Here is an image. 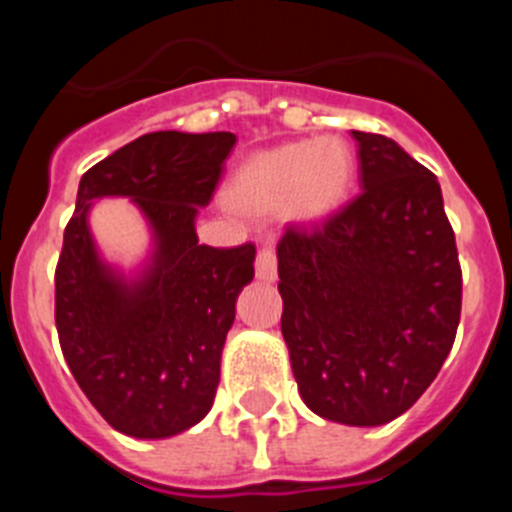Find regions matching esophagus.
<instances>
[{"label":"esophagus","instance_id":"esophagus-1","mask_svg":"<svg viewBox=\"0 0 512 512\" xmlns=\"http://www.w3.org/2000/svg\"><path fill=\"white\" fill-rule=\"evenodd\" d=\"M256 277L261 282H274L277 279V251H274L271 243L261 248L259 256H256Z\"/></svg>","mask_w":512,"mask_h":512}]
</instances>
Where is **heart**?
<instances>
[{
    "label": "heart",
    "instance_id": "b5f03b06",
    "mask_svg": "<svg viewBox=\"0 0 512 512\" xmlns=\"http://www.w3.org/2000/svg\"><path fill=\"white\" fill-rule=\"evenodd\" d=\"M356 176L354 151L341 138L295 140L253 153L230 182V202L256 215L289 212L325 220L346 202Z\"/></svg>",
    "mask_w": 512,
    "mask_h": 512
}]
</instances>
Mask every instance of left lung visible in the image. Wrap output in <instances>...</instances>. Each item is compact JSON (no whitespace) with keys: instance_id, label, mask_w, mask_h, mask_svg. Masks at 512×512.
<instances>
[{"instance_id":"1","label":"left lung","mask_w":512,"mask_h":512,"mask_svg":"<svg viewBox=\"0 0 512 512\" xmlns=\"http://www.w3.org/2000/svg\"><path fill=\"white\" fill-rule=\"evenodd\" d=\"M361 194L277 246L282 336L302 400L343 425L410 410L454 346L461 266L436 176L354 130Z\"/></svg>"}]
</instances>
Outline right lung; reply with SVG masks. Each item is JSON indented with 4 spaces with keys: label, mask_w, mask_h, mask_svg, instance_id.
<instances>
[{
    "label": "right lung",
    "mask_w": 512,
    "mask_h": 512,
    "mask_svg": "<svg viewBox=\"0 0 512 512\" xmlns=\"http://www.w3.org/2000/svg\"><path fill=\"white\" fill-rule=\"evenodd\" d=\"M233 146V133L158 130L81 176L56 266L58 341L84 395L125 436L184 433L215 400L256 248L202 246L194 220ZM102 196H128L152 228V253L130 275L101 259L88 228Z\"/></svg>",
    "instance_id": "right-lung-1"
}]
</instances>
